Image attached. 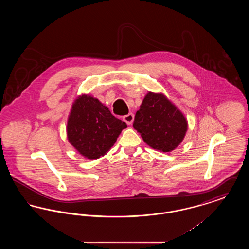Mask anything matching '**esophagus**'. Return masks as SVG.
Returning <instances> with one entry per match:
<instances>
[{
	"mask_svg": "<svg viewBox=\"0 0 249 249\" xmlns=\"http://www.w3.org/2000/svg\"><path fill=\"white\" fill-rule=\"evenodd\" d=\"M133 119H134V115H133L132 113H129L128 115H126V116L123 117V120H124L128 125H130V124L132 123Z\"/></svg>",
	"mask_w": 249,
	"mask_h": 249,
	"instance_id": "1",
	"label": "esophagus"
}]
</instances>
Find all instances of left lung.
Masks as SVG:
<instances>
[{
    "label": "left lung",
    "instance_id": "obj_1",
    "mask_svg": "<svg viewBox=\"0 0 249 249\" xmlns=\"http://www.w3.org/2000/svg\"><path fill=\"white\" fill-rule=\"evenodd\" d=\"M133 128L140 132L149 146L170 152L184 139L188 123L164 95L149 92L136 112Z\"/></svg>",
    "mask_w": 249,
    "mask_h": 249
}]
</instances>
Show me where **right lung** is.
<instances>
[{
  "label": "right lung",
  "mask_w": 249,
  "mask_h": 249,
  "mask_svg": "<svg viewBox=\"0 0 249 249\" xmlns=\"http://www.w3.org/2000/svg\"><path fill=\"white\" fill-rule=\"evenodd\" d=\"M125 128L126 122L115 118L99 100L82 95L72 106L67 135L80 154L93 160L107 154Z\"/></svg>",
  "instance_id": "add662e5"
}]
</instances>
